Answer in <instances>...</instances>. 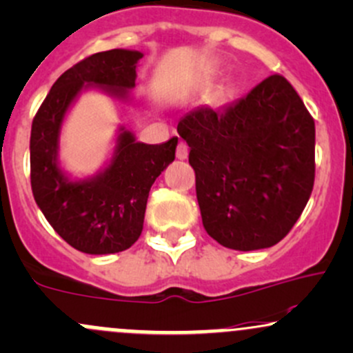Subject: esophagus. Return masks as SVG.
<instances>
[{
    "label": "esophagus",
    "mask_w": 353,
    "mask_h": 353,
    "mask_svg": "<svg viewBox=\"0 0 353 353\" xmlns=\"http://www.w3.org/2000/svg\"><path fill=\"white\" fill-rule=\"evenodd\" d=\"M176 156H177V159H181V161H184V159H188V156H189V145L185 144L184 141H181L179 144H177Z\"/></svg>",
    "instance_id": "1"
}]
</instances>
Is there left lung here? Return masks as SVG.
Listing matches in <instances>:
<instances>
[{"mask_svg":"<svg viewBox=\"0 0 353 353\" xmlns=\"http://www.w3.org/2000/svg\"><path fill=\"white\" fill-rule=\"evenodd\" d=\"M191 147L203 226L238 251L290 233L315 183V120L292 83L270 75L238 102L197 107L177 123Z\"/></svg>","mask_w":353,"mask_h":353,"instance_id":"8db88e82","label":"left lung"}]
</instances>
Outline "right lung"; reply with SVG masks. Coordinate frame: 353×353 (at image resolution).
Masks as SVG:
<instances>
[{"mask_svg":"<svg viewBox=\"0 0 353 353\" xmlns=\"http://www.w3.org/2000/svg\"><path fill=\"white\" fill-rule=\"evenodd\" d=\"M141 58V52L119 48L83 58L53 83L32 123L30 177L34 201L53 230L70 246L88 254L119 253L137 241L149 191L176 157L177 137L149 145L135 142L123 130L110 165L94 179L73 183L57 164L58 134L85 83L123 97L135 85V65Z\"/></svg>","mask_w":353,"mask_h":353,"instance_id":"right-lung-1","label":"right lung"}]
</instances>
